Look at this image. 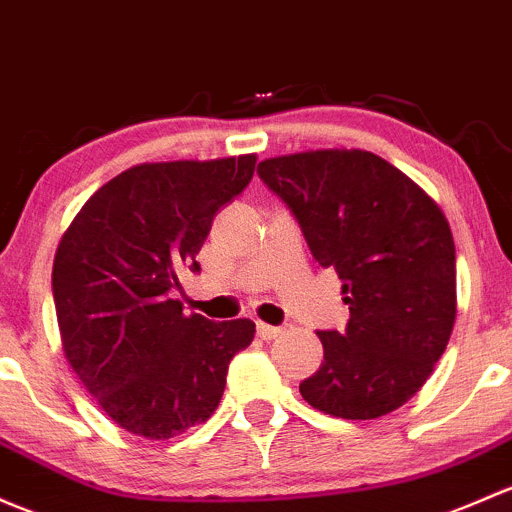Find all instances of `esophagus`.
Segmentation results:
<instances>
[{"mask_svg": "<svg viewBox=\"0 0 512 512\" xmlns=\"http://www.w3.org/2000/svg\"><path fill=\"white\" fill-rule=\"evenodd\" d=\"M257 336H260L262 341H274V338H277V336H282V328L270 326V324H262V321H257Z\"/></svg>", "mask_w": 512, "mask_h": 512, "instance_id": "1", "label": "esophagus"}]
</instances>
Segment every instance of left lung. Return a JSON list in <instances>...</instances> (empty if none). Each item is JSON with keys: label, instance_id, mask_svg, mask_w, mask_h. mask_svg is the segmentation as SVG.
Returning a JSON list of instances; mask_svg holds the SVG:
<instances>
[{"label": "left lung", "instance_id": "8db88e82", "mask_svg": "<svg viewBox=\"0 0 512 512\" xmlns=\"http://www.w3.org/2000/svg\"><path fill=\"white\" fill-rule=\"evenodd\" d=\"M257 174L343 282L346 331H319L324 363L299 385L314 410L375 419L432 375L456 319V250L444 213L410 176L363 149L265 159Z\"/></svg>", "mask_w": 512, "mask_h": 512}]
</instances>
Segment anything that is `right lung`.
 Wrapping results in <instances>:
<instances>
[{
	"instance_id": "add662e5",
	"label": "right lung",
	"mask_w": 512,
	"mask_h": 512,
	"mask_svg": "<svg viewBox=\"0 0 512 512\" xmlns=\"http://www.w3.org/2000/svg\"><path fill=\"white\" fill-rule=\"evenodd\" d=\"M255 154L159 161L122 171L88 198L58 242L53 301L68 363L107 417L147 439L206 422L250 319L208 321L171 299L198 272L215 213L245 191Z\"/></svg>"
}]
</instances>
